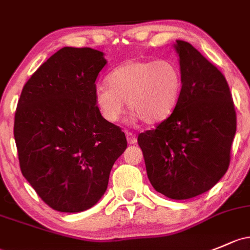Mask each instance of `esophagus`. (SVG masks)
<instances>
[{
    "mask_svg": "<svg viewBox=\"0 0 250 250\" xmlns=\"http://www.w3.org/2000/svg\"><path fill=\"white\" fill-rule=\"evenodd\" d=\"M125 138H127V141L129 145H134V144L138 143V139H136V136L132 134L130 132H128V130H125Z\"/></svg>",
    "mask_w": 250,
    "mask_h": 250,
    "instance_id": "obj_1",
    "label": "esophagus"
}]
</instances>
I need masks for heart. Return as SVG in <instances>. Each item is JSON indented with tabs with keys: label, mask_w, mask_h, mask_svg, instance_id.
Here are the masks:
<instances>
[{
	"label": "heart",
	"mask_w": 250,
	"mask_h": 250,
	"mask_svg": "<svg viewBox=\"0 0 250 250\" xmlns=\"http://www.w3.org/2000/svg\"><path fill=\"white\" fill-rule=\"evenodd\" d=\"M107 86H97L94 104L107 123H117L125 102L134 120L156 125L171 115L182 88L181 72L169 60H129L106 78Z\"/></svg>",
	"instance_id": "obj_1"
}]
</instances>
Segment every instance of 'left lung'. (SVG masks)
<instances>
[{"mask_svg":"<svg viewBox=\"0 0 250 250\" xmlns=\"http://www.w3.org/2000/svg\"><path fill=\"white\" fill-rule=\"evenodd\" d=\"M180 61V98L156 129L138 136L148 180L158 193L186 200L225 175L236 134V112L224 75L191 44H173Z\"/></svg>","mask_w":250,"mask_h":250,"instance_id":"obj_1","label":"left lung"}]
</instances>
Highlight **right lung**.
I'll list each match as a JSON object with an SVG mask.
<instances>
[{
  "mask_svg": "<svg viewBox=\"0 0 250 250\" xmlns=\"http://www.w3.org/2000/svg\"><path fill=\"white\" fill-rule=\"evenodd\" d=\"M105 64L104 52L64 46L21 92L14 121L21 172L59 212L85 211L101 200L112 165L127 148L125 133L94 104Z\"/></svg>",
  "mask_w": 250,
  "mask_h": 250,
  "instance_id": "right-lung-1",
  "label": "right lung"
}]
</instances>
